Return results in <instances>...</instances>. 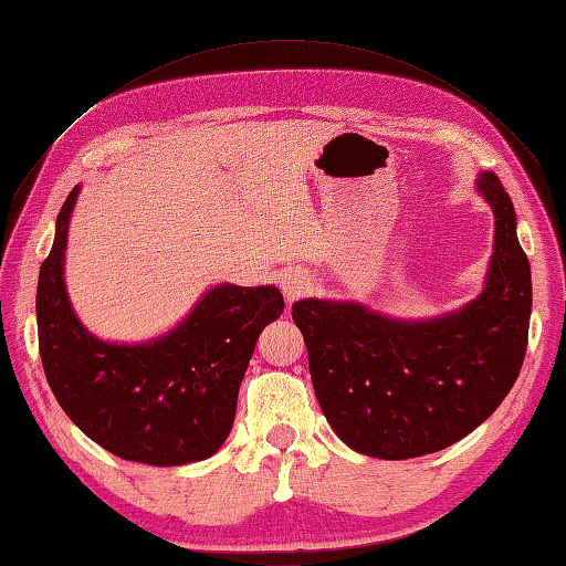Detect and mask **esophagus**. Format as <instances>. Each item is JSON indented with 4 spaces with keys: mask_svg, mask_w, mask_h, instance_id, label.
Here are the masks:
<instances>
[{
    "mask_svg": "<svg viewBox=\"0 0 566 566\" xmlns=\"http://www.w3.org/2000/svg\"><path fill=\"white\" fill-rule=\"evenodd\" d=\"M279 285H281V291L285 293L287 302H293L295 297H300L302 293L307 291V287H310V279H307L305 271L287 269V271H283V273L279 275Z\"/></svg>",
    "mask_w": 566,
    "mask_h": 566,
    "instance_id": "1",
    "label": "esophagus"
}]
</instances>
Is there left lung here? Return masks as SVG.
Wrapping results in <instances>:
<instances>
[{
  "mask_svg": "<svg viewBox=\"0 0 566 566\" xmlns=\"http://www.w3.org/2000/svg\"><path fill=\"white\" fill-rule=\"evenodd\" d=\"M494 213L482 293L430 319H396L353 300L305 297L293 319L305 338L316 401L353 451L403 461L457 444L512 391L528 343L531 264L500 177L475 179Z\"/></svg>",
  "mask_w": 566,
  "mask_h": 566,
  "instance_id": "1",
  "label": "left lung"
}]
</instances>
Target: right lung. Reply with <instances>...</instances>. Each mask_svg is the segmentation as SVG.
Listing matches in <instances>:
<instances>
[{
  "label": "right lung",
  "instance_id": "add662e5",
  "mask_svg": "<svg viewBox=\"0 0 566 566\" xmlns=\"http://www.w3.org/2000/svg\"><path fill=\"white\" fill-rule=\"evenodd\" d=\"M66 197L38 279V343L45 377L81 432L124 461L185 465L213 457L235 420L256 338L283 314L275 285H213L168 334L109 343L78 322L66 295Z\"/></svg>",
  "mask_w": 566,
  "mask_h": 566
}]
</instances>
